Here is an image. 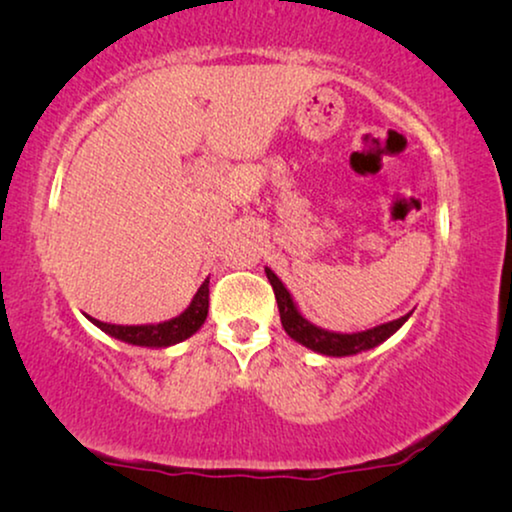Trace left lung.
<instances>
[{"instance_id":"8db88e82","label":"left lung","mask_w":512,"mask_h":512,"mask_svg":"<svg viewBox=\"0 0 512 512\" xmlns=\"http://www.w3.org/2000/svg\"><path fill=\"white\" fill-rule=\"evenodd\" d=\"M265 275H268L272 291H275L279 319H282L286 335H289L291 340H296L298 345H303L307 349H312V352L324 354V356H354L359 352H368V349L380 347L382 342L389 340L412 314L408 312L403 314L401 319L387 321V324H377L373 328H366V331H354V333L328 331V328H321L317 324H312L310 319H305V314L298 310L291 291L286 289L284 282L275 275V272L265 268Z\"/></svg>"}]
</instances>
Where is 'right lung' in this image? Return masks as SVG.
Returning a JSON list of instances; mask_svg holds the SVG:
<instances>
[{"label":"right lung","mask_w":512,"mask_h":512,"mask_svg":"<svg viewBox=\"0 0 512 512\" xmlns=\"http://www.w3.org/2000/svg\"><path fill=\"white\" fill-rule=\"evenodd\" d=\"M209 312V277L200 284L195 296L188 307L177 317L158 321V324H137V326H123V324H107V321L88 317L90 324H95L100 331H104L111 338L128 342L135 347H149V349H167L172 345H179L200 331L205 324Z\"/></svg>","instance_id":"add662e5"}]
</instances>
